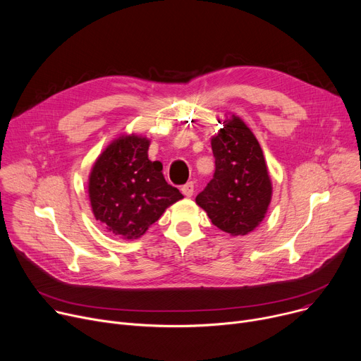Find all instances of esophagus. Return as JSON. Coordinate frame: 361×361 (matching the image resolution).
Masks as SVG:
<instances>
[{
    "mask_svg": "<svg viewBox=\"0 0 361 361\" xmlns=\"http://www.w3.org/2000/svg\"><path fill=\"white\" fill-rule=\"evenodd\" d=\"M182 193L186 197V198H190L193 195V192H195V189H193V182H188L185 183L182 188H180Z\"/></svg>",
    "mask_w": 361,
    "mask_h": 361,
    "instance_id": "esophagus-1",
    "label": "esophagus"
}]
</instances>
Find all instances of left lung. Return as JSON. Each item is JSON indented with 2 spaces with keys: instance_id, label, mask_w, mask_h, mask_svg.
<instances>
[{
  "instance_id": "1",
  "label": "left lung",
  "mask_w": 361,
  "mask_h": 361,
  "mask_svg": "<svg viewBox=\"0 0 361 361\" xmlns=\"http://www.w3.org/2000/svg\"><path fill=\"white\" fill-rule=\"evenodd\" d=\"M211 137L215 173L195 202L212 224L230 235H245L260 226L271 201V180L253 131L235 114Z\"/></svg>"
}]
</instances>
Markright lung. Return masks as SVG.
Listing matches in <instances>:
<instances>
[{"mask_svg":"<svg viewBox=\"0 0 361 361\" xmlns=\"http://www.w3.org/2000/svg\"><path fill=\"white\" fill-rule=\"evenodd\" d=\"M150 140L124 134L111 142L95 160L88 195L97 221L124 238H140L166 211L183 198L164 180L163 164L149 159Z\"/></svg>","mask_w":361,"mask_h":361,"instance_id":"add662e5","label":"right lung"}]
</instances>
